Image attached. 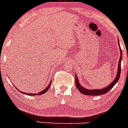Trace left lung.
<instances>
[{
	"label": "left lung",
	"mask_w": 128,
	"mask_h": 128,
	"mask_svg": "<svg viewBox=\"0 0 128 128\" xmlns=\"http://www.w3.org/2000/svg\"><path fill=\"white\" fill-rule=\"evenodd\" d=\"M119 44V42H118ZM120 46V45H119ZM122 50L120 49V57L119 59V63H118V72H117V75L115 78V79L114 80V81H113V82H112L110 85H108V86H106V88H104L102 89H100V90H87L85 88H83L82 86H81L80 85V83L79 82V81L78 80V78H77L76 75V88H78V90L81 92V94L84 95H86V96H99V95H102L104 94L107 93L114 86L116 83L117 82V81H118L120 78V72H121V60H122Z\"/></svg>",
	"instance_id": "8db88e82"
}]
</instances>
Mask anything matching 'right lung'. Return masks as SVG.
<instances>
[{
    "label": "right lung",
    "mask_w": 128,
    "mask_h": 128,
    "mask_svg": "<svg viewBox=\"0 0 128 128\" xmlns=\"http://www.w3.org/2000/svg\"><path fill=\"white\" fill-rule=\"evenodd\" d=\"M50 84H51V82H50V84H49V85L47 87V88H45L44 89V90H43V91H42L41 92H39V93L38 94H29V93H24L23 92H22V93H23V94H27V95H29V96H37V95H42L43 94H45L46 92L47 91V90H48V89H49V88H50Z\"/></svg>",
    "instance_id": "obj_1"
}]
</instances>
